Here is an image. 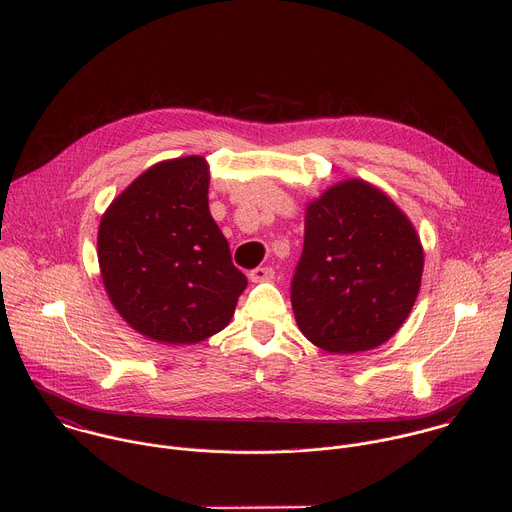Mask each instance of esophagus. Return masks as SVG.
<instances>
[{
	"label": "esophagus",
	"mask_w": 512,
	"mask_h": 512,
	"mask_svg": "<svg viewBox=\"0 0 512 512\" xmlns=\"http://www.w3.org/2000/svg\"><path fill=\"white\" fill-rule=\"evenodd\" d=\"M273 275H275V271H273V267H269V265H265V267H255V269L249 271V279H251V281H269V279H273Z\"/></svg>",
	"instance_id": "esophagus-1"
}]
</instances>
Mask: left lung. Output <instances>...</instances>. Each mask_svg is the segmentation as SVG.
<instances>
[{"label":"left lung","instance_id":"obj_1","mask_svg":"<svg viewBox=\"0 0 512 512\" xmlns=\"http://www.w3.org/2000/svg\"><path fill=\"white\" fill-rule=\"evenodd\" d=\"M423 249L409 218L377 188L346 180L306 210L291 308L316 346L348 354L389 340L419 294Z\"/></svg>","mask_w":512,"mask_h":512}]
</instances>
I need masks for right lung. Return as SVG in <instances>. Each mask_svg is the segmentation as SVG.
<instances>
[{
	"label": "right lung",
	"mask_w": 512,
	"mask_h": 512,
	"mask_svg": "<svg viewBox=\"0 0 512 512\" xmlns=\"http://www.w3.org/2000/svg\"><path fill=\"white\" fill-rule=\"evenodd\" d=\"M200 156L156 164L107 208L99 265L123 320L156 342L194 344L233 318L247 277L208 210Z\"/></svg>",
	"instance_id": "1"
}]
</instances>
